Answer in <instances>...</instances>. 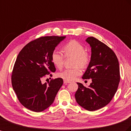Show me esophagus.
<instances>
[{
    "label": "esophagus",
    "mask_w": 131,
    "mask_h": 131,
    "mask_svg": "<svg viewBox=\"0 0 131 131\" xmlns=\"http://www.w3.org/2000/svg\"><path fill=\"white\" fill-rule=\"evenodd\" d=\"M63 82H64V84H68V83H70V82H69V81H67L66 80H63Z\"/></svg>",
    "instance_id": "obj_1"
}]
</instances>
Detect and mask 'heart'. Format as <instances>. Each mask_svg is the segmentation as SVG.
Here are the masks:
<instances>
[{
  "label": "heart",
  "instance_id": "1",
  "mask_svg": "<svg viewBox=\"0 0 131 131\" xmlns=\"http://www.w3.org/2000/svg\"><path fill=\"white\" fill-rule=\"evenodd\" d=\"M66 57L74 56V66L85 68L90 62V56L85 51L84 46L75 40L68 42L63 48ZM65 56L61 52L54 50L51 55V60L53 64L58 69H61L65 61ZM79 67L74 69H66L58 73V77L67 81H72L81 74Z\"/></svg>",
  "mask_w": 131,
  "mask_h": 131
}]
</instances>
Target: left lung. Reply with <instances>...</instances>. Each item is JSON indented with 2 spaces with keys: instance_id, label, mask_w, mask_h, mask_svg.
<instances>
[{
  "instance_id": "8db88e82",
  "label": "left lung",
  "mask_w": 131,
  "mask_h": 131,
  "mask_svg": "<svg viewBox=\"0 0 131 131\" xmlns=\"http://www.w3.org/2000/svg\"><path fill=\"white\" fill-rule=\"evenodd\" d=\"M91 47L90 61L83 75L92 79L88 88L77 83L75 97L77 103L88 111H95L107 105L117 90L120 80L118 59L114 52L93 37L85 40Z\"/></svg>"
}]
</instances>
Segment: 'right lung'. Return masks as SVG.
<instances>
[{
  "label": "right lung",
  "mask_w": 131,
  "mask_h": 131,
  "mask_svg": "<svg viewBox=\"0 0 131 131\" xmlns=\"http://www.w3.org/2000/svg\"><path fill=\"white\" fill-rule=\"evenodd\" d=\"M65 38L40 37L27 43L17 56L12 75V86L20 103L31 111L39 112L50 106L63 85L61 78L48 84H43L42 80L56 71L51 55Z\"/></svg>",
  "instance_id": "1"
}]
</instances>
